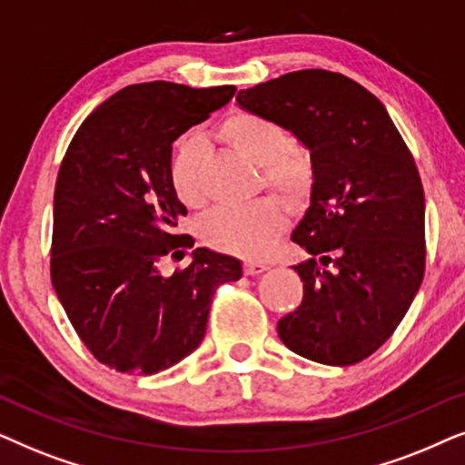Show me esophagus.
Masks as SVG:
<instances>
[{"mask_svg":"<svg viewBox=\"0 0 465 465\" xmlns=\"http://www.w3.org/2000/svg\"><path fill=\"white\" fill-rule=\"evenodd\" d=\"M265 270H270V265L268 263H263V262H244V272L249 276H259V274H263Z\"/></svg>","mask_w":465,"mask_h":465,"instance_id":"34e87169","label":"esophagus"}]
</instances>
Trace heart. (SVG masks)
Returning <instances> with one entry per match:
<instances>
[{
    "label": "heart",
    "instance_id": "1",
    "mask_svg": "<svg viewBox=\"0 0 465 465\" xmlns=\"http://www.w3.org/2000/svg\"><path fill=\"white\" fill-rule=\"evenodd\" d=\"M221 135L262 165L265 184L284 200L295 203L306 195L312 183L311 161L291 146L287 129L281 123L240 110L223 121ZM170 183L178 200L187 206H200L203 202L202 142L195 135H183L176 142ZM282 223L284 216L278 202L263 197L246 206L214 208L202 223V236L210 246L232 255L262 257L274 244Z\"/></svg>",
    "mask_w": 465,
    "mask_h": 465
}]
</instances>
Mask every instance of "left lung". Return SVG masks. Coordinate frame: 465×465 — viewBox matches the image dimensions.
I'll return each instance as SVG.
<instances>
[{"mask_svg":"<svg viewBox=\"0 0 465 465\" xmlns=\"http://www.w3.org/2000/svg\"><path fill=\"white\" fill-rule=\"evenodd\" d=\"M311 151V206L291 233L304 300L278 321L287 349L325 366L372 355L404 319L425 272V197L387 108L342 74L300 70L236 95Z\"/></svg>","mask_w":465,"mask_h":465,"instance_id":"left-lung-1","label":"left lung"}]
</instances>
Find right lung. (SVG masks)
<instances>
[{"instance_id":"obj_1","label":"right lung","mask_w":465,"mask_h":465,"mask_svg":"<svg viewBox=\"0 0 465 465\" xmlns=\"http://www.w3.org/2000/svg\"><path fill=\"white\" fill-rule=\"evenodd\" d=\"M236 86L129 84L86 116L61 161L53 208L51 278L64 311L97 361L123 374H157L191 355L206 333L219 284L242 263L195 249L189 268L159 263L193 246L170 183L172 144Z\"/></svg>"}]
</instances>
